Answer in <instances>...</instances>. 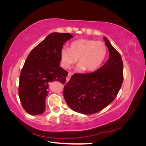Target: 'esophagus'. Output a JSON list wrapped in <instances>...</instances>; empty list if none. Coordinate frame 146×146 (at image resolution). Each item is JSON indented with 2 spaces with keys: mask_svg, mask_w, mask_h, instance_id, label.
I'll use <instances>...</instances> for the list:
<instances>
[{
  "mask_svg": "<svg viewBox=\"0 0 146 146\" xmlns=\"http://www.w3.org/2000/svg\"><path fill=\"white\" fill-rule=\"evenodd\" d=\"M70 77H71V74H69L68 75L67 77H66V82H68L70 80Z\"/></svg>",
  "mask_w": 146,
  "mask_h": 146,
  "instance_id": "34e87169",
  "label": "esophagus"
}]
</instances>
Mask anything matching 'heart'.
Instances as JSON below:
<instances>
[{
    "mask_svg": "<svg viewBox=\"0 0 146 146\" xmlns=\"http://www.w3.org/2000/svg\"><path fill=\"white\" fill-rule=\"evenodd\" d=\"M107 48L102 41L80 39L72 42L70 48L64 47L61 50V59L64 68H69L78 58V71L85 69L94 71L98 69L107 55Z\"/></svg>",
    "mask_w": 146,
    "mask_h": 146,
    "instance_id": "obj_1",
    "label": "heart"
}]
</instances>
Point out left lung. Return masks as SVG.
Returning <instances> with one entry per match:
<instances>
[{"mask_svg": "<svg viewBox=\"0 0 146 146\" xmlns=\"http://www.w3.org/2000/svg\"><path fill=\"white\" fill-rule=\"evenodd\" d=\"M104 39L110 52L107 62L92 73L75 74L64 87L66 103L77 113L91 114L101 111L116 98L122 85L121 56L107 38Z\"/></svg>", "mask_w": 146, "mask_h": 146, "instance_id": "obj_1", "label": "left lung"}]
</instances>
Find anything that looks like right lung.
Here are the masks:
<instances>
[{
  "instance_id": "obj_1",
  "label": "right lung",
  "mask_w": 146,
  "mask_h": 146,
  "mask_svg": "<svg viewBox=\"0 0 146 146\" xmlns=\"http://www.w3.org/2000/svg\"><path fill=\"white\" fill-rule=\"evenodd\" d=\"M73 36L68 33H52L30 52L21 70L19 96L22 106L31 115L45 111L49 83H65L68 72L60 66L61 50Z\"/></svg>"
}]
</instances>
